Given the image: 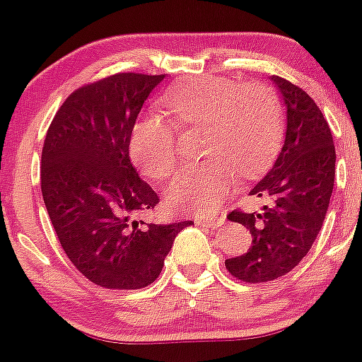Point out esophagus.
<instances>
[{"mask_svg": "<svg viewBox=\"0 0 362 362\" xmlns=\"http://www.w3.org/2000/svg\"><path fill=\"white\" fill-rule=\"evenodd\" d=\"M196 221L203 226H210V228H218L226 222V215L224 214H215V215H199Z\"/></svg>", "mask_w": 362, "mask_h": 362, "instance_id": "34e87169", "label": "esophagus"}]
</instances>
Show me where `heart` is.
Listing matches in <instances>:
<instances>
[{"label":"heart","mask_w":362,"mask_h":362,"mask_svg":"<svg viewBox=\"0 0 362 362\" xmlns=\"http://www.w3.org/2000/svg\"><path fill=\"white\" fill-rule=\"evenodd\" d=\"M159 105L175 124L159 113L140 117L131 133V158L145 175L164 180L177 160V127H206L203 156L208 159L182 168L168 187L171 203L191 210L217 208L236 171L245 177L257 173L282 131V103L264 82L240 86L224 76H192L168 87Z\"/></svg>","instance_id":"b5f03b06"}]
</instances>
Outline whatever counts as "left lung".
Segmentation results:
<instances>
[{
    "label": "left lung",
    "mask_w": 362,
    "mask_h": 362,
    "mask_svg": "<svg viewBox=\"0 0 362 362\" xmlns=\"http://www.w3.org/2000/svg\"><path fill=\"white\" fill-rule=\"evenodd\" d=\"M287 108L286 141L272 170L250 191L268 199L262 211H229L245 226L252 247L226 259V268L247 284L269 282L289 273L308 254L326 218L334 185L333 134L315 101L289 80L273 75Z\"/></svg>",
    "instance_id": "left-lung-1"
}]
</instances>
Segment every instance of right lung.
Here are the masks:
<instances>
[{
	"mask_svg": "<svg viewBox=\"0 0 362 362\" xmlns=\"http://www.w3.org/2000/svg\"><path fill=\"white\" fill-rule=\"evenodd\" d=\"M164 75L115 73L78 87L47 131L42 194L61 247L86 279L144 289L159 276L175 236L192 221L145 224L159 196L129 159L134 122Z\"/></svg>",
	"mask_w": 362,
	"mask_h": 362,
	"instance_id": "obj_1",
	"label": "right lung"
}]
</instances>
